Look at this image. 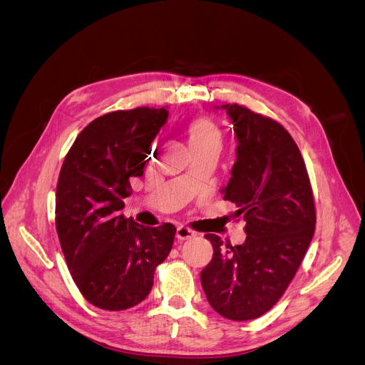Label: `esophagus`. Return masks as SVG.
Here are the masks:
<instances>
[{"label":"esophagus","mask_w":365,"mask_h":365,"mask_svg":"<svg viewBox=\"0 0 365 365\" xmlns=\"http://www.w3.org/2000/svg\"><path fill=\"white\" fill-rule=\"evenodd\" d=\"M195 235H196L195 231H193V230H190L189 227H184V225H181V227L176 228V239H178V240H187V239H192Z\"/></svg>","instance_id":"esophagus-1"}]
</instances>
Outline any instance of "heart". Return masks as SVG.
<instances>
[{
	"label": "heart",
	"instance_id": "1",
	"mask_svg": "<svg viewBox=\"0 0 365 365\" xmlns=\"http://www.w3.org/2000/svg\"><path fill=\"white\" fill-rule=\"evenodd\" d=\"M184 134L192 150H202L210 148L220 149V146H222V135H220L219 128L212 120L202 115L187 120L184 123Z\"/></svg>",
	"mask_w": 365,
	"mask_h": 365
}]
</instances>
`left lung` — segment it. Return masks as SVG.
<instances>
[{"label": "left lung", "mask_w": 365, "mask_h": 365, "mask_svg": "<svg viewBox=\"0 0 365 365\" xmlns=\"http://www.w3.org/2000/svg\"><path fill=\"white\" fill-rule=\"evenodd\" d=\"M220 109L237 141L231 178L220 192L247 222V239L225 247L219 236L207 235L215 252L201 271V284L219 315L247 322L268 312L292 282L314 236L315 205L289 132L236 103Z\"/></svg>", "instance_id": "1"}]
</instances>
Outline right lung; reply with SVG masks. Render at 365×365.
Instances as JSON below:
<instances>
[{"mask_svg": "<svg viewBox=\"0 0 365 365\" xmlns=\"http://www.w3.org/2000/svg\"><path fill=\"white\" fill-rule=\"evenodd\" d=\"M164 108H135L93 120L73 143L56 187V230L77 288L91 304L125 311L152 289L173 245L172 224L146 227L121 215L130 178L143 176Z\"/></svg>", "mask_w": 365, "mask_h": 365, "instance_id": "1", "label": "right lung"}]
</instances>
